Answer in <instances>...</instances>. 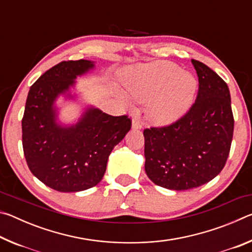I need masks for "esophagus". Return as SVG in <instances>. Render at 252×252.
Returning a JSON list of instances; mask_svg holds the SVG:
<instances>
[{"mask_svg": "<svg viewBox=\"0 0 252 252\" xmlns=\"http://www.w3.org/2000/svg\"><path fill=\"white\" fill-rule=\"evenodd\" d=\"M142 127V122L139 120L138 118H134L133 121H132V129H135V130H139Z\"/></svg>", "mask_w": 252, "mask_h": 252, "instance_id": "esophagus-1", "label": "esophagus"}]
</instances>
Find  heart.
<instances>
[{"mask_svg":"<svg viewBox=\"0 0 252 252\" xmlns=\"http://www.w3.org/2000/svg\"><path fill=\"white\" fill-rule=\"evenodd\" d=\"M125 85L129 94L149 101V118L156 125H169L185 114L192 103L197 80L190 72L168 61H157L127 70Z\"/></svg>","mask_w":252,"mask_h":252,"instance_id":"obj_1","label":"heart"}]
</instances>
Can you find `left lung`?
<instances>
[{"label": "left lung", "mask_w": 252, "mask_h": 252, "mask_svg": "<svg viewBox=\"0 0 252 252\" xmlns=\"http://www.w3.org/2000/svg\"><path fill=\"white\" fill-rule=\"evenodd\" d=\"M191 62L199 80L194 103L171 125L143 131L147 176L155 185L177 191L198 188L218 176L233 136L227 83L202 62Z\"/></svg>", "instance_id": "obj_1"}]
</instances>
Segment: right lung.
<instances>
[{
  "label": "right lung",
  "instance_id": "1",
  "mask_svg": "<svg viewBox=\"0 0 252 252\" xmlns=\"http://www.w3.org/2000/svg\"><path fill=\"white\" fill-rule=\"evenodd\" d=\"M88 60L62 61L30 88L22 119V144L29 169L60 192L96 186L104 176L111 151L131 129L127 116L113 117L90 108L74 126L57 123L54 101L93 69Z\"/></svg>",
  "mask_w": 252,
  "mask_h": 252
}]
</instances>
